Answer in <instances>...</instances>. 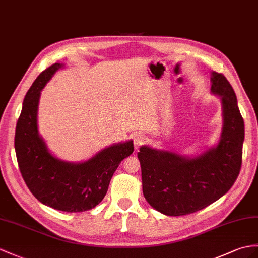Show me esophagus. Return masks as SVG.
Here are the masks:
<instances>
[{
  "instance_id": "1",
  "label": "esophagus",
  "mask_w": 258,
  "mask_h": 258,
  "mask_svg": "<svg viewBox=\"0 0 258 258\" xmlns=\"http://www.w3.org/2000/svg\"><path fill=\"white\" fill-rule=\"evenodd\" d=\"M147 142V137L143 136L141 134H138L135 136V139H134V143H135V148L136 149H139L140 147H142L144 143Z\"/></svg>"
}]
</instances>
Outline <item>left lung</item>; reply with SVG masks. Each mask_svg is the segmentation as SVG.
I'll use <instances>...</instances> for the list:
<instances>
[{"label":"left lung","instance_id":"left-lung-1","mask_svg":"<svg viewBox=\"0 0 258 258\" xmlns=\"http://www.w3.org/2000/svg\"><path fill=\"white\" fill-rule=\"evenodd\" d=\"M211 92L222 99L223 129L215 149L195 159L142 147V189L147 202L166 216H185L217 202L233 186L242 165L244 120L234 90L213 72Z\"/></svg>","mask_w":258,"mask_h":258}]
</instances>
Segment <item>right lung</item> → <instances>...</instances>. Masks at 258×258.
Here are the masks:
<instances>
[{
    "mask_svg": "<svg viewBox=\"0 0 258 258\" xmlns=\"http://www.w3.org/2000/svg\"><path fill=\"white\" fill-rule=\"evenodd\" d=\"M60 68V63L47 68L28 90L16 124L15 151L23 179L40 203L56 210L81 212L102 202L120 162L133 154L134 142L109 147L79 164L48 152L37 130V108L40 91Z\"/></svg>",
    "mask_w": 258,
    "mask_h": 258,
    "instance_id": "obj_1",
    "label": "right lung"
}]
</instances>
